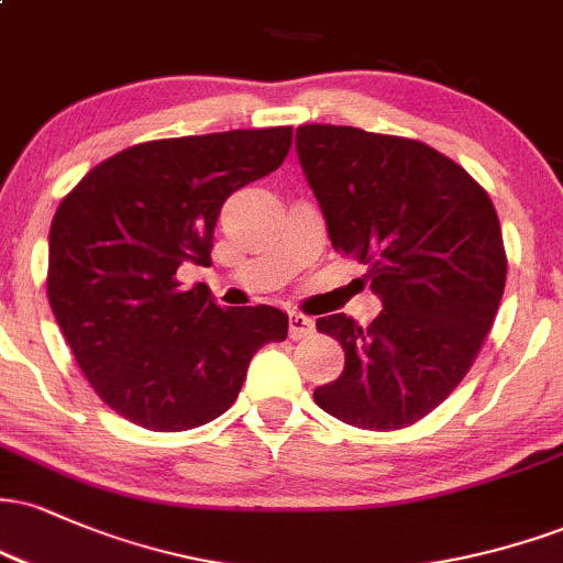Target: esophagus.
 <instances>
[{"instance_id": "34e87169", "label": "esophagus", "mask_w": 563, "mask_h": 563, "mask_svg": "<svg viewBox=\"0 0 563 563\" xmlns=\"http://www.w3.org/2000/svg\"><path fill=\"white\" fill-rule=\"evenodd\" d=\"M288 333H290V339H294V341L307 339V335L314 333V320L307 318V314H301V312H290Z\"/></svg>"}]
</instances>
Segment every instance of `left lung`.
<instances>
[{"label":"left lung","instance_id":"left-lung-1","mask_svg":"<svg viewBox=\"0 0 563 563\" xmlns=\"http://www.w3.org/2000/svg\"><path fill=\"white\" fill-rule=\"evenodd\" d=\"M296 153L335 251L367 264L384 309L371 325L325 314L344 371L314 402L357 429L429 416L466 378L493 328L508 260L484 187L426 142L303 124Z\"/></svg>","mask_w":563,"mask_h":563}]
</instances>
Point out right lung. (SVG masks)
<instances>
[{
  "instance_id": "1",
  "label": "right lung",
  "mask_w": 563,
  "mask_h": 563,
  "mask_svg": "<svg viewBox=\"0 0 563 563\" xmlns=\"http://www.w3.org/2000/svg\"><path fill=\"white\" fill-rule=\"evenodd\" d=\"M290 126L140 142L97 164L57 206L47 296L97 397L151 431H187L238 399L251 357L286 341L288 314L222 309L185 262L211 264L224 200L267 177Z\"/></svg>"
}]
</instances>
